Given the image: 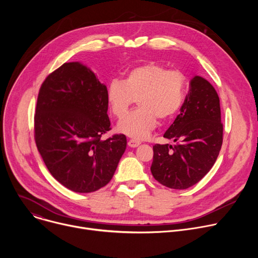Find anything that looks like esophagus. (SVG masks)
<instances>
[{"label":"esophagus","mask_w":258,"mask_h":258,"mask_svg":"<svg viewBox=\"0 0 258 258\" xmlns=\"http://www.w3.org/2000/svg\"><path fill=\"white\" fill-rule=\"evenodd\" d=\"M128 146L131 147H137L139 144H140V141L139 140H136V139H130L128 142H127Z\"/></svg>","instance_id":"esophagus-1"}]
</instances>
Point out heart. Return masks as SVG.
<instances>
[{
  "instance_id": "obj_1",
  "label": "heart",
  "mask_w": 258,
  "mask_h": 258,
  "mask_svg": "<svg viewBox=\"0 0 258 258\" xmlns=\"http://www.w3.org/2000/svg\"><path fill=\"white\" fill-rule=\"evenodd\" d=\"M186 78L180 71L148 61L130 69L122 81L113 79L105 96L111 113L118 119L127 113L139 99L140 108L122 119L118 131L130 137L144 139L156 127L158 118H173L184 103Z\"/></svg>"
}]
</instances>
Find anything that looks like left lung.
<instances>
[{"instance_id":"obj_1","label":"left lung","mask_w":258,"mask_h":258,"mask_svg":"<svg viewBox=\"0 0 258 258\" xmlns=\"http://www.w3.org/2000/svg\"><path fill=\"white\" fill-rule=\"evenodd\" d=\"M164 138L177 144L153 146L151 170L160 184L186 189L205 177L223 144L220 98L206 79L192 78L180 114L165 132Z\"/></svg>"}]
</instances>
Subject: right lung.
<instances>
[{"label":"right lung","mask_w":258,"mask_h":258,"mask_svg":"<svg viewBox=\"0 0 258 258\" xmlns=\"http://www.w3.org/2000/svg\"><path fill=\"white\" fill-rule=\"evenodd\" d=\"M106 87L87 67L66 62L40 86L34 140L45 164L74 192L96 191L111 181L126 148V137L111 131Z\"/></svg>","instance_id":"obj_1"}]
</instances>
